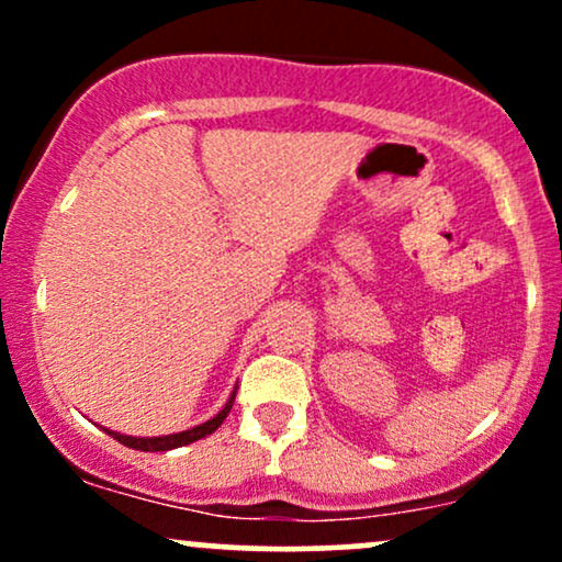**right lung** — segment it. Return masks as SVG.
Segmentation results:
<instances>
[{
  "mask_svg": "<svg viewBox=\"0 0 562 562\" xmlns=\"http://www.w3.org/2000/svg\"><path fill=\"white\" fill-rule=\"evenodd\" d=\"M235 391H232L229 402L224 404L222 409H218L216 417H211L209 423H200V425H195V428H190V430H182V434L156 436V438H137V436H124V434H115V430H108V436H113L115 441H121L128 449H139V451H169V449H177V447H187V443L200 441V438L211 436L218 428V425L227 420L232 404H235Z\"/></svg>",
  "mask_w": 562,
  "mask_h": 562,
  "instance_id": "add662e5",
  "label": "right lung"
}]
</instances>
